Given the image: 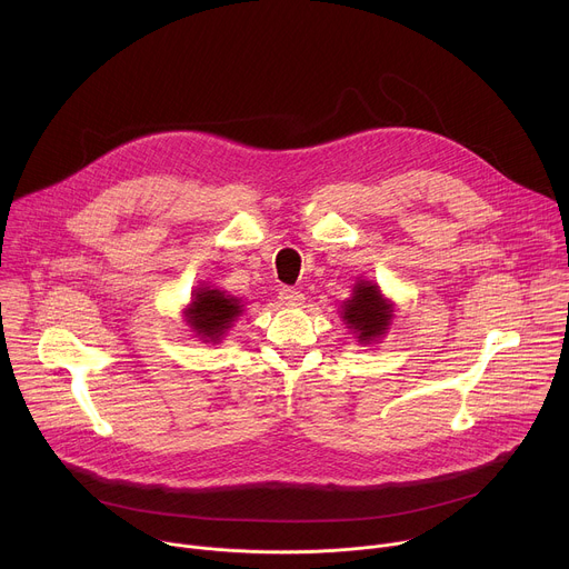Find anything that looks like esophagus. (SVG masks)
Returning a JSON list of instances; mask_svg holds the SVG:
<instances>
[{
	"mask_svg": "<svg viewBox=\"0 0 569 569\" xmlns=\"http://www.w3.org/2000/svg\"><path fill=\"white\" fill-rule=\"evenodd\" d=\"M279 301H281L283 306H301L303 295H301L299 290H295V288H281V290H279Z\"/></svg>",
	"mask_w": 569,
	"mask_h": 569,
	"instance_id": "esophagus-1",
	"label": "esophagus"
}]
</instances>
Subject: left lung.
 I'll return each mask as SVG.
<instances>
[{"mask_svg": "<svg viewBox=\"0 0 569 569\" xmlns=\"http://www.w3.org/2000/svg\"><path fill=\"white\" fill-rule=\"evenodd\" d=\"M345 319L349 329L360 333V340L369 342L380 338L391 321V303H387L378 290L367 281L356 286L353 299L345 303Z\"/></svg>", "mask_w": 569, "mask_h": 569, "instance_id": "1", "label": "left lung"}]
</instances>
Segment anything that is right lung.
Returning <instances> with one entry per match:
<instances>
[{
	"label": "right lung",
	"mask_w": 569,
	"mask_h": 569,
	"mask_svg": "<svg viewBox=\"0 0 569 569\" xmlns=\"http://www.w3.org/2000/svg\"><path fill=\"white\" fill-rule=\"evenodd\" d=\"M240 315L238 299L220 292L202 288L196 292V299L189 308V323L202 336V340H220V336L229 329V321Z\"/></svg>",
	"instance_id": "1"
}]
</instances>
